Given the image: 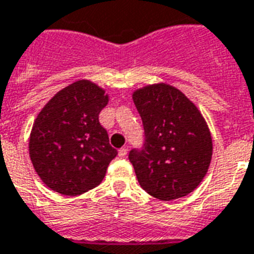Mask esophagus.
<instances>
[{"instance_id": "esophagus-1", "label": "esophagus", "mask_w": 254, "mask_h": 254, "mask_svg": "<svg viewBox=\"0 0 254 254\" xmlns=\"http://www.w3.org/2000/svg\"><path fill=\"white\" fill-rule=\"evenodd\" d=\"M127 146H123V148L119 150V156L120 157H125V156H127Z\"/></svg>"}]
</instances>
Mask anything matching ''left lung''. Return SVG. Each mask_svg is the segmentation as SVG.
<instances>
[{"label": "left lung", "mask_w": 254, "mask_h": 254, "mask_svg": "<svg viewBox=\"0 0 254 254\" xmlns=\"http://www.w3.org/2000/svg\"><path fill=\"white\" fill-rule=\"evenodd\" d=\"M131 97L145 130L144 148L129 153L141 188L162 201L188 196L212 161L208 124L198 108L169 84L146 85Z\"/></svg>", "instance_id": "8db88e82"}]
</instances>
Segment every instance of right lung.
<instances>
[{"instance_id": "1", "label": "right lung", "mask_w": 254, "mask_h": 254, "mask_svg": "<svg viewBox=\"0 0 254 254\" xmlns=\"http://www.w3.org/2000/svg\"><path fill=\"white\" fill-rule=\"evenodd\" d=\"M109 96L89 80L75 81L50 98L34 120L29 156L42 183L65 196L100 185L117 150L98 114Z\"/></svg>"}]
</instances>
